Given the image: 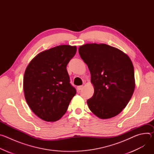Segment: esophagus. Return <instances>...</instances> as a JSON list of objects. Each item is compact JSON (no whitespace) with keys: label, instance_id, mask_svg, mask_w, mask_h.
I'll list each match as a JSON object with an SVG mask.
<instances>
[{"label":"esophagus","instance_id":"obj_1","mask_svg":"<svg viewBox=\"0 0 154 154\" xmlns=\"http://www.w3.org/2000/svg\"><path fill=\"white\" fill-rule=\"evenodd\" d=\"M83 88V85H80V86H77V90H81L82 88Z\"/></svg>","mask_w":154,"mask_h":154}]
</instances>
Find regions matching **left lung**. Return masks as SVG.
<instances>
[{
  "mask_svg": "<svg viewBox=\"0 0 154 154\" xmlns=\"http://www.w3.org/2000/svg\"><path fill=\"white\" fill-rule=\"evenodd\" d=\"M87 64L94 87L87 100L90 110L101 119L119 114L127 106L135 90L134 66L121 51L105 44H86L79 49Z\"/></svg>",
  "mask_w": 154,
  "mask_h": 154,
  "instance_id": "1",
  "label": "left lung"
}]
</instances>
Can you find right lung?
<instances>
[{
    "mask_svg": "<svg viewBox=\"0 0 154 154\" xmlns=\"http://www.w3.org/2000/svg\"><path fill=\"white\" fill-rule=\"evenodd\" d=\"M76 46L61 45L38 54L24 77L25 98L32 112L48 122L60 119L76 94L66 69Z\"/></svg>",
    "mask_w": 154,
    "mask_h": 154,
    "instance_id": "add662e5",
    "label": "right lung"
}]
</instances>
